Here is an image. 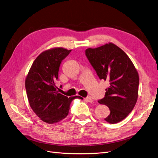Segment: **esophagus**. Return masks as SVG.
<instances>
[{
  "instance_id": "obj_1",
  "label": "esophagus",
  "mask_w": 158,
  "mask_h": 158,
  "mask_svg": "<svg viewBox=\"0 0 158 158\" xmlns=\"http://www.w3.org/2000/svg\"><path fill=\"white\" fill-rule=\"evenodd\" d=\"M84 100H85L86 101H87V102H92L94 101L93 100H92L90 97H86V98H84Z\"/></svg>"
}]
</instances>
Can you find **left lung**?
I'll list each match as a JSON object with an SVG mask.
<instances>
[{
    "label": "left lung",
    "mask_w": 158,
    "mask_h": 158,
    "mask_svg": "<svg viewBox=\"0 0 158 158\" xmlns=\"http://www.w3.org/2000/svg\"><path fill=\"white\" fill-rule=\"evenodd\" d=\"M86 56L100 79L109 82L105 97L98 101L110 109L105 120L114 124L131 112L138 98L139 78L129 56L113 43L86 49Z\"/></svg>",
    "instance_id": "8db88e82"
}]
</instances>
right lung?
I'll list each match as a JSON object with an SVG mask.
<instances>
[{
  "label": "right lung",
  "instance_id": "obj_1",
  "mask_svg": "<svg viewBox=\"0 0 158 158\" xmlns=\"http://www.w3.org/2000/svg\"><path fill=\"white\" fill-rule=\"evenodd\" d=\"M71 50L52 48L41 53L35 60L25 79V88L31 108L48 124L66 118L71 102L78 96L68 97L56 86L60 64Z\"/></svg>",
  "mask_w": 158,
  "mask_h": 158
}]
</instances>
